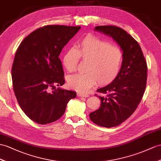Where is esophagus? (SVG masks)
Returning <instances> with one entry per match:
<instances>
[{
	"label": "esophagus",
	"mask_w": 161,
	"mask_h": 161,
	"mask_svg": "<svg viewBox=\"0 0 161 161\" xmlns=\"http://www.w3.org/2000/svg\"><path fill=\"white\" fill-rule=\"evenodd\" d=\"M77 96L78 97H88L89 94L87 93H78Z\"/></svg>",
	"instance_id": "esophagus-1"
}]
</instances>
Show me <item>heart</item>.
<instances>
[{"instance_id": "obj_1", "label": "heart", "mask_w": 161, "mask_h": 161, "mask_svg": "<svg viewBox=\"0 0 161 161\" xmlns=\"http://www.w3.org/2000/svg\"><path fill=\"white\" fill-rule=\"evenodd\" d=\"M80 58L87 62V73L68 76L69 87L79 92H85L96 83L107 85L118 76L123 62V53L118 47L111 46L93 35L81 40L78 48H69L63 57L65 68L72 72L76 69Z\"/></svg>"}]
</instances>
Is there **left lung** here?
Returning <instances> with one entry per match:
<instances>
[{"instance_id": "1", "label": "left lung", "mask_w": 161, "mask_h": 161, "mask_svg": "<svg viewBox=\"0 0 161 161\" xmlns=\"http://www.w3.org/2000/svg\"><path fill=\"white\" fill-rule=\"evenodd\" d=\"M95 31L108 35L123 51V62L118 76L111 83L97 92L101 101L89 118L98 126L111 128L123 123L135 112L146 87L147 67L142 48L126 31L115 26H97Z\"/></svg>"}]
</instances>
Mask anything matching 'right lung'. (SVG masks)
I'll return each mask as SVG.
<instances>
[{
  "mask_svg": "<svg viewBox=\"0 0 161 161\" xmlns=\"http://www.w3.org/2000/svg\"><path fill=\"white\" fill-rule=\"evenodd\" d=\"M80 26L47 25L26 37L15 54L11 68L13 88L22 110L40 124L55 121L64 114L76 93L60 87L65 83L58 56Z\"/></svg>",
  "mask_w": 161,
  "mask_h": 161,
  "instance_id": "obj_1",
  "label": "right lung"
}]
</instances>
